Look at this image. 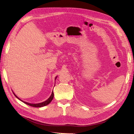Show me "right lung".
I'll return each instance as SVG.
<instances>
[{
    "mask_svg": "<svg viewBox=\"0 0 134 134\" xmlns=\"http://www.w3.org/2000/svg\"><path fill=\"white\" fill-rule=\"evenodd\" d=\"M15 95V96L16 97H17L18 98V97H17L15 94H14ZM53 96H54V94H53V92H52V94H51V96H50V97L48 98L47 100H46L45 101H44V102H41V103H39V104H30V103H28V102H25V101H23L25 104H27V105H30V106H31V107H44V106H46V105H48L49 104L50 102L52 101V100L53 99ZM19 99H20L19 98H18ZM20 100H21V99H20Z\"/></svg>",
    "mask_w": 134,
    "mask_h": 134,
    "instance_id": "right-lung-1",
    "label": "right lung"
}]
</instances>
